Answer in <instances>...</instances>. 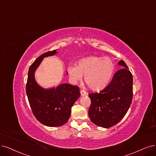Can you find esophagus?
<instances>
[{
    "mask_svg": "<svg viewBox=\"0 0 156 156\" xmlns=\"http://www.w3.org/2000/svg\"><path fill=\"white\" fill-rule=\"evenodd\" d=\"M80 93H81V95H82V96H85V95L87 94V92H86V91H85V90H83V89H82L81 90H80Z\"/></svg>",
    "mask_w": 156,
    "mask_h": 156,
    "instance_id": "1",
    "label": "esophagus"
}]
</instances>
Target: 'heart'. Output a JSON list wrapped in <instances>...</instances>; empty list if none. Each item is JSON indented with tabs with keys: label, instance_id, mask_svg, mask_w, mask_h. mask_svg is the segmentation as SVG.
<instances>
[{
	"label": "heart",
	"instance_id": "obj_1",
	"mask_svg": "<svg viewBox=\"0 0 156 156\" xmlns=\"http://www.w3.org/2000/svg\"><path fill=\"white\" fill-rule=\"evenodd\" d=\"M115 65L108 57L90 56L80 60L78 65L69 66L68 74L74 81L79 82L85 76V82L93 90L104 88L110 81Z\"/></svg>",
	"mask_w": 156,
	"mask_h": 156
}]
</instances>
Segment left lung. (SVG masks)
<instances>
[{
  "label": "left lung",
  "mask_w": 156,
  "mask_h": 156,
  "mask_svg": "<svg viewBox=\"0 0 156 156\" xmlns=\"http://www.w3.org/2000/svg\"><path fill=\"white\" fill-rule=\"evenodd\" d=\"M107 87L99 93H90L91 103L89 116L91 122L103 128L116 125L123 119L131 105L133 96V77L123 60Z\"/></svg>",
  "instance_id": "obj_1"
}]
</instances>
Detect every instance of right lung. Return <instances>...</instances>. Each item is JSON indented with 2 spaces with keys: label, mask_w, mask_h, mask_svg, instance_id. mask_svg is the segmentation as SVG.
<instances>
[{
  "label": "right lung",
  "mask_w": 156,
  "mask_h": 156,
  "mask_svg": "<svg viewBox=\"0 0 156 156\" xmlns=\"http://www.w3.org/2000/svg\"><path fill=\"white\" fill-rule=\"evenodd\" d=\"M56 50L40 55L28 71L26 94L33 114L41 123L48 126L64 125L71 116V107L80 96L76 85L63 83L56 88L44 89L37 83L34 73L44 58L54 55Z\"/></svg>",
  "instance_id": "1"
}]
</instances>
